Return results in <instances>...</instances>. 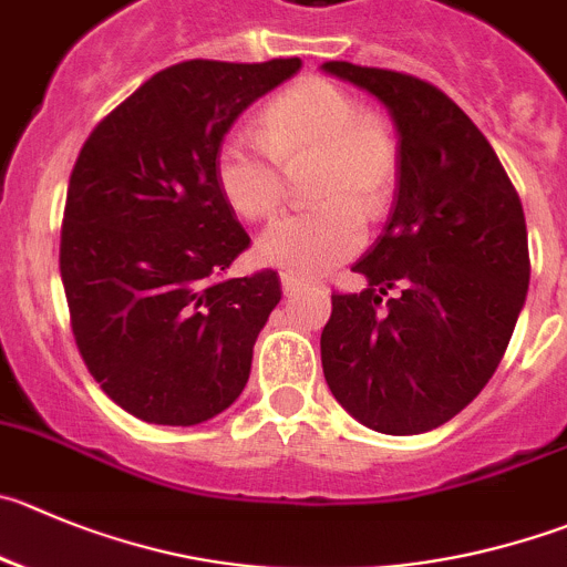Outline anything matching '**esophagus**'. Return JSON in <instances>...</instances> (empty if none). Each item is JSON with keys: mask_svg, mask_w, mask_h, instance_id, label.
<instances>
[{"mask_svg": "<svg viewBox=\"0 0 567 567\" xmlns=\"http://www.w3.org/2000/svg\"><path fill=\"white\" fill-rule=\"evenodd\" d=\"M306 287H309V284H306L303 278H298V275H289V272L280 275V289H284V295H295Z\"/></svg>", "mask_w": 567, "mask_h": 567, "instance_id": "obj_1", "label": "esophagus"}]
</instances>
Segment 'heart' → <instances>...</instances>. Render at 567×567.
Listing matches in <instances>:
<instances>
[{
  "instance_id": "b5f03b06",
  "label": "heart",
  "mask_w": 567,
  "mask_h": 567,
  "mask_svg": "<svg viewBox=\"0 0 567 567\" xmlns=\"http://www.w3.org/2000/svg\"><path fill=\"white\" fill-rule=\"evenodd\" d=\"M311 161L317 206L284 214L256 241L267 267L311 278L364 245V214L390 203L401 147L381 113L326 78H303L264 105L261 136L234 131L217 147V186L241 219H264L287 197V172Z\"/></svg>"
}]
</instances>
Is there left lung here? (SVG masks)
I'll use <instances>...</instances> for the list:
<instances>
[{"label": "left lung", "instance_id": "obj_1", "mask_svg": "<svg viewBox=\"0 0 567 567\" xmlns=\"http://www.w3.org/2000/svg\"><path fill=\"white\" fill-rule=\"evenodd\" d=\"M320 69L373 94L401 147L390 217L353 264L368 287L331 295L322 373L361 425L423 434L460 414L504 359L529 292L520 197L484 133L440 89L348 61Z\"/></svg>", "mask_w": 567, "mask_h": 567}]
</instances>
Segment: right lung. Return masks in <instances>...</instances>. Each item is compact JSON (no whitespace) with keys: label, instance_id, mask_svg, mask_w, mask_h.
<instances>
[{"label":"right lung","instance_id":"1","mask_svg":"<svg viewBox=\"0 0 567 567\" xmlns=\"http://www.w3.org/2000/svg\"><path fill=\"white\" fill-rule=\"evenodd\" d=\"M300 66L177 63L107 113L80 150L61 230L72 331L96 384L144 423H206L250 379L280 278H223L250 236L214 161L241 111Z\"/></svg>","mask_w":567,"mask_h":567}]
</instances>
